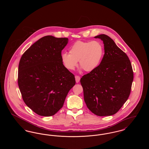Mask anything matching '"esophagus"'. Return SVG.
Wrapping results in <instances>:
<instances>
[{
	"label": "esophagus",
	"instance_id": "obj_1",
	"mask_svg": "<svg viewBox=\"0 0 149 149\" xmlns=\"http://www.w3.org/2000/svg\"><path fill=\"white\" fill-rule=\"evenodd\" d=\"M75 80H76V83H78L79 82V81H80V77H79V76H75Z\"/></svg>",
	"mask_w": 149,
	"mask_h": 149
}]
</instances>
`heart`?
Returning a JSON list of instances; mask_svg holds the SVG:
<instances>
[{
	"label": "heart",
	"instance_id": "heart-1",
	"mask_svg": "<svg viewBox=\"0 0 149 149\" xmlns=\"http://www.w3.org/2000/svg\"><path fill=\"white\" fill-rule=\"evenodd\" d=\"M103 54V47L98 41H78L70 47L69 54L61 53V60L65 67L69 70H74L79 61L81 69L91 72L98 68Z\"/></svg>",
	"mask_w": 149,
	"mask_h": 149
}]
</instances>
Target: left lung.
<instances>
[{
	"label": "left lung",
	"mask_w": 149,
	"mask_h": 149,
	"mask_svg": "<svg viewBox=\"0 0 149 149\" xmlns=\"http://www.w3.org/2000/svg\"><path fill=\"white\" fill-rule=\"evenodd\" d=\"M104 44V55L94 71L80 79L84 98L88 109L98 116L116 113L127 101L134 80L127 55L108 36L94 37Z\"/></svg>",
	"instance_id": "left-lung-1"
}]
</instances>
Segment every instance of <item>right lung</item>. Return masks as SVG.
<instances>
[{
    "instance_id": "obj_1",
    "label": "right lung",
    "mask_w": 149,
    "mask_h": 149,
    "mask_svg": "<svg viewBox=\"0 0 149 149\" xmlns=\"http://www.w3.org/2000/svg\"><path fill=\"white\" fill-rule=\"evenodd\" d=\"M68 38L46 36L23 54L18 66V83L26 104L36 113L49 117L63 107L75 84L74 75L61 60Z\"/></svg>"
}]
</instances>
